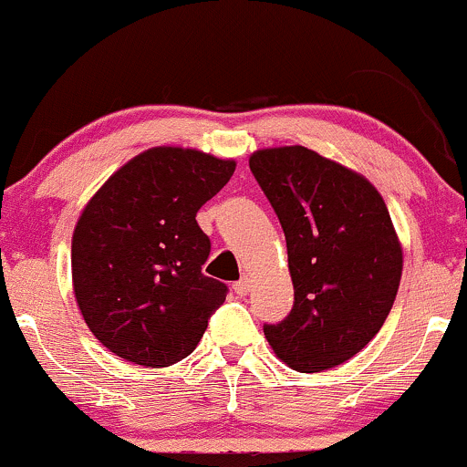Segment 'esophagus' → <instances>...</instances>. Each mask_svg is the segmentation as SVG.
<instances>
[{
  "instance_id": "esophagus-1",
  "label": "esophagus",
  "mask_w": 467,
  "mask_h": 467,
  "mask_svg": "<svg viewBox=\"0 0 467 467\" xmlns=\"http://www.w3.org/2000/svg\"><path fill=\"white\" fill-rule=\"evenodd\" d=\"M249 289H252V280L249 278H240L238 283H234V292L238 296H247Z\"/></svg>"
}]
</instances>
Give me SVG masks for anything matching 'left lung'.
Here are the masks:
<instances>
[{
    "label": "left lung",
    "instance_id": "8db88e82",
    "mask_svg": "<svg viewBox=\"0 0 467 467\" xmlns=\"http://www.w3.org/2000/svg\"><path fill=\"white\" fill-rule=\"evenodd\" d=\"M287 240L294 307L265 325L296 372H323L358 354L392 309L403 252L383 198L363 175L305 147L249 158Z\"/></svg>",
    "mask_w": 467,
    "mask_h": 467
}]
</instances>
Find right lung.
Returning a JSON list of instances; mask_svg holds the SVG:
<instances>
[{"instance_id": "1", "label": "right lung", "mask_w": 467, "mask_h": 467, "mask_svg": "<svg viewBox=\"0 0 467 467\" xmlns=\"http://www.w3.org/2000/svg\"><path fill=\"white\" fill-rule=\"evenodd\" d=\"M235 171L234 160L155 147L118 169L73 234V289L95 338L144 368L193 352L227 285L202 274L212 240L195 213Z\"/></svg>"}]
</instances>
